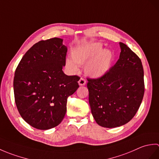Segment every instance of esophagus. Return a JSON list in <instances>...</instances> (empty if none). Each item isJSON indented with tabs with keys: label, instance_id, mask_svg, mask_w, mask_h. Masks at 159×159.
<instances>
[{
	"label": "esophagus",
	"instance_id": "1",
	"mask_svg": "<svg viewBox=\"0 0 159 159\" xmlns=\"http://www.w3.org/2000/svg\"><path fill=\"white\" fill-rule=\"evenodd\" d=\"M79 85H80V86L85 85V84H86L85 79H83V78H80V80H79Z\"/></svg>",
	"mask_w": 159,
	"mask_h": 159
}]
</instances>
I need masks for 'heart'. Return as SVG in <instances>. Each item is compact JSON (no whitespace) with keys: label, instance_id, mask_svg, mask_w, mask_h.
I'll list each match as a JSON object with an SVG mask.
<instances>
[{"label":"heart","instance_id":"heart-1","mask_svg":"<svg viewBox=\"0 0 159 159\" xmlns=\"http://www.w3.org/2000/svg\"><path fill=\"white\" fill-rule=\"evenodd\" d=\"M113 53L108 49H103L98 42H92L78 46L72 52V59L66 61V68L70 72L76 73L77 65L86 63L85 71L92 78L104 75L109 70L113 61Z\"/></svg>","mask_w":159,"mask_h":159}]
</instances>
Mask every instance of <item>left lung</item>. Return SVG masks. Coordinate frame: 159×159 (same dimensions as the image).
Here are the masks:
<instances>
[{
	"instance_id": "8db88e82",
	"label": "left lung",
	"mask_w": 159,
	"mask_h": 159,
	"mask_svg": "<svg viewBox=\"0 0 159 159\" xmlns=\"http://www.w3.org/2000/svg\"><path fill=\"white\" fill-rule=\"evenodd\" d=\"M115 65L98 79H87L89 102L96 123L105 128L126 124L135 116L144 95L141 59L125 43Z\"/></svg>"
}]
</instances>
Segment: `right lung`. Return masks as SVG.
Instances as JSON below:
<instances>
[{"instance_id": "add662e5", "label": "right lung", "mask_w": 159, "mask_h": 159, "mask_svg": "<svg viewBox=\"0 0 159 159\" xmlns=\"http://www.w3.org/2000/svg\"><path fill=\"white\" fill-rule=\"evenodd\" d=\"M54 38L35 43L23 56L13 79L15 102L26 122L39 130H48L61 122L67 98L79 87L80 78L67 76V47Z\"/></svg>"}]
</instances>
